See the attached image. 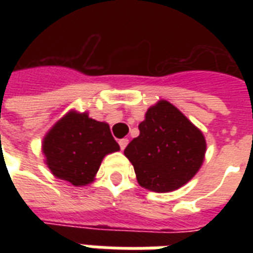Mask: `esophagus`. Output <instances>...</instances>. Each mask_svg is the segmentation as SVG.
<instances>
[{"mask_svg": "<svg viewBox=\"0 0 253 253\" xmlns=\"http://www.w3.org/2000/svg\"><path fill=\"white\" fill-rule=\"evenodd\" d=\"M127 143H128V139H127V138H122V139H119V146H121L122 150H125V148L127 146Z\"/></svg>", "mask_w": 253, "mask_h": 253, "instance_id": "esophagus-1", "label": "esophagus"}]
</instances>
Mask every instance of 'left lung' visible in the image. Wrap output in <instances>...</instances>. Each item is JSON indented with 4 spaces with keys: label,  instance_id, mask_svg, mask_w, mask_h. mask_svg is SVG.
<instances>
[{
    "label": "left lung",
    "instance_id": "obj_1",
    "mask_svg": "<svg viewBox=\"0 0 253 253\" xmlns=\"http://www.w3.org/2000/svg\"><path fill=\"white\" fill-rule=\"evenodd\" d=\"M139 135L125 149L139 186L169 192L196 175L206 153V139L175 105L160 100L139 123Z\"/></svg>",
    "mask_w": 253,
    "mask_h": 253
}]
</instances>
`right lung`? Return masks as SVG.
<instances>
[{
    "mask_svg": "<svg viewBox=\"0 0 253 253\" xmlns=\"http://www.w3.org/2000/svg\"><path fill=\"white\" fill-rule=\"evenodd\" d=\"M119 149L107 123L76 111L59 119L42 143L52 175L76 187L92 183L103 159Z\"/></svg>",
    "mask_w": 253,
    "mask_h": 253,
    "instance_id": "add662e5",
    "label": "right lung"
}]
</instances>
